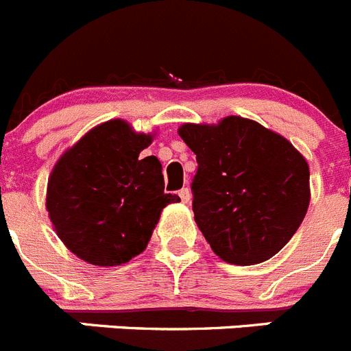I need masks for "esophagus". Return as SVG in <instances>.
Returning a JSON list of instances; mask_svg holds the SVG:
<instances>
[{
	"label": "esophagus",
	"instance_id": "esophagus-1",
	"mask_svg": "<svg viewBox=\"0 0 351 351\" xmlns=\"http://www.w3.org/2000/svg\"><path fill=\"white\" fill-rule=\"evenodd\" d=\"M178 195H180V199H182V203H191V189L189 187H183L182 191L178 192Z\"/></svg>",
	"mask_w": 351,
	"mask_h": 351
}]
</instances>
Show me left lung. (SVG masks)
I'll return each instance as SVG.
<instances>
[{
	"instance_id": "left-lung-1",
	"label": "left lung",
	"mask_w": 351,
	"mask_h": 351,
	"mask_svg": "<svg viewBox=\"0 0 351 351\" xmlns=\"http://www.w3.org/2000/svg\"><path fill=\"white\" fill-rule=\"evenodd\" d=\"M197 159L192 210L211 250L236 266L258 264L290 241L309 206V166L282 134L230 115L183 124Z\"/></svg>"
}]
</instances>
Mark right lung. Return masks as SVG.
<instances>
[{
    "label": "right lung",
    "instance_id": "1",
    "mask_svg": "<svg viewBox=\"0 0 351 351\" xmlns=\"http://www.w3.org/2000/svg\"><path fill=\"white\" fill-rule=\"evenodd\" d=\"M154 134L122 119L90 129L53 166L47 211L69 252L93 266H121L147 248L160 211L178 203L164 192L162 166L141 152Z\"/></svg>",
    "mask_w": 351,
    "mask_h": 351
}]
</instances>
